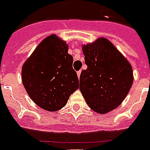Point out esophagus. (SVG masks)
Instances as JSON below:
<instances>
[{"label":"esophagus","mask_w":150,"mask_h":150,"mask_svg":"<svg viewBox=\"0 0 150 150\" xmlns=\"http://www.w3.org/2000/svg\"><path fill=\"white\" fill-rule=\"evenodd\" d=\"M81 70H80V71H77V75H78V77H79V79L80 78V75H81Z\"/></svg>","instance_id":"esophagus-1"}]
</instances>
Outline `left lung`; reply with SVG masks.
<instances>
[{
  "label": "left lung",
  "mask_w": 150,
  "mask_h": 150,
  "mask_svg": "<svg viewBox=\"0 0 150 150\" xmlns=\"http://www.w3.org/2000/svg\"><path fill=\"white\" fill-rule=\"evenodd\" d=\"M88 68L80 75L79 89L88 106L106 114L121 104L133 81L129 62L105 38L82 47Z\"/></svg>",
  "instance_id": "8db88e82"
}]
</instances>
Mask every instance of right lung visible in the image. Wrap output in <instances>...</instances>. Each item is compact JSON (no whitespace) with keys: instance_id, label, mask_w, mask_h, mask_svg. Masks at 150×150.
<instances>
[{"instance_id":"add662e5","label":"right lung","mask_w":150,"mask_h":150,"mask_svg":"<svg viewBox=\"0 0 150 150\" xmlns=\"http://www.w3.org/2000/svg\"><path fill=\"white\" fill-rule=\"evenodd\" d=\"M66 42L55 35L40 42L22 68L23 85L39 107L59 110L79 88V79L73 69V58Z\"/></svg>"}]
</instances>
